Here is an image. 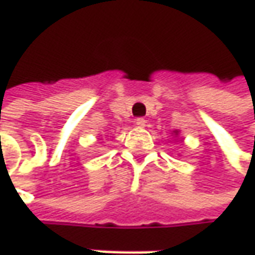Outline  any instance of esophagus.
Wrapping results in <instances>:
<instances>
[{
	"label": "esophagus",
	"instance_id": "obj_1",
	"mask_svg": "<svg viewBox=\"0 0 255 255\" xmlns=\"http://www.w3.org/2000/svg\"><path fill=\"white\" fill-rule=\"evenodd\" d=\"M145 124H146V120L145 119H136L135 120V126L139 128H144Z\"/></svg>",
	"mask_w": 255,
	"mask_h": 255
}]
</instances>
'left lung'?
I'll list each match as a JSON object with an SVG mask.
<instances>
[{
    "label": "left lung",
    "mask_w": 255,
    "mask_h": 255,
    "mask_svg": "<svg viewBox=\"0 0 255 255\" xmlns=\"http://www.w3.org/2000/svg\"><path fill=\"white\" fill-rule=\"evenodd\" d=\"M176 135H178V131H176Z\"/></svg>",
    "instance_id": "1"
}]
</instances>
